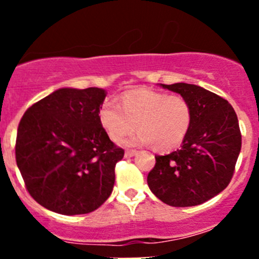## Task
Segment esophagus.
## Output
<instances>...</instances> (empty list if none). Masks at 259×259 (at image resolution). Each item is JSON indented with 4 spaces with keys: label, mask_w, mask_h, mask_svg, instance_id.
<instances>
[{
    "label": "esophagus",
    "mask_w": 259,
    "mask_h": 259,
    "mask_svg": "<svg viewBox=\"0 0 259 259\" xmlns=\"http://www.w3.org/2000/svg\"><path fill=\"white\" fill-rule=\"evenodd\" d=\"M138 154V151L137 150H126L125 151V158H133V156L134 155H137Z\"/></svg>",
    "instance_id": "1"
}]
</instances>
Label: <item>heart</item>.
<instances>
[{
	"label": "heart",
	"mask_w": 259,
	"mask_h": 259,
	"mask_svg": "<svg viewBox=\"0 0 259 259\" xmlns=\"http://www.w3.org/2000/svg\"><path fill=\"white\" fill-rule=\"evenodd\" d=\"M98 115L111 140L117 142L138 126L139 132L124 144H153L156 151L178 148L193 121L192 106L187 99L144 88L124 93L119 104L105 100Z\"/></svg>",
	"instance_id": "b5f03b06"
}]
</instances>
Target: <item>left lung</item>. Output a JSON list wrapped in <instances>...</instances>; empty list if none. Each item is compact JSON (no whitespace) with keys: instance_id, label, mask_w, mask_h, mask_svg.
I'll use <instances>...</instances> for the list:
<instances>
[{"instance_id":"8db88e82","label":"left lung","mask_w":259,"mask_h":259,"mask_svg":"<svg viewBox=\"0 0 259 259\" xmlns=\"http://www.w3.org/2000/svg\"><path fill=\"white\" fill-rule=\"evenodd\" d=\"M189 101L193 121L182 148L155 156L148 185L171 207H194L223 192L233 177L241 153L238 117L231 104L192 83H160Z\"/></svg>"}]
</instances>
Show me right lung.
Listing matches in <instances>:
<instances>
[{
	"label": "right lung",
	"mask_w": 259,
	"mask_h": 259,
	"mask_svg": "<svg viewBox=\"0 0 259 259\" xmlns=\"http://www.w3.org/2000/svg\"><path fill=\"white\" fill-rule=\"evenodd\" d=\"M106 91L61 88L27 109L16 139V163L31 197L65 215L98 209L113 192L124 150L99 121Z\"/></svg>",
	"instance_id": "add662e5"
}]
</instances>
